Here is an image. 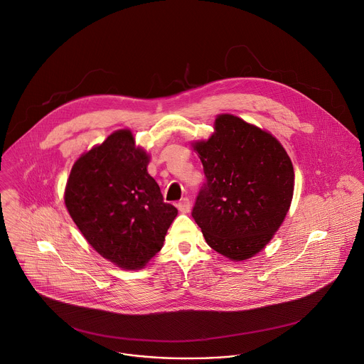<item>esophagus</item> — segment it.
<instances>
[{"instance_id":"esophagus-1","label":"esophagus","mask_w":364,"mask_h":364,"mask_svg":"<svg viewBox=\"0 0 364 364\" xmlns=\"http://www.w3.org/2000/svg\"><path fill=\"white\" fill-rule=\"evenodd\" d=\"M177 207H178V210L181 211V213H190V210H191V203H190V200L187 198V197H184V198H181L180 201H178V204H177Z\"/></svg>"}]
</instances>
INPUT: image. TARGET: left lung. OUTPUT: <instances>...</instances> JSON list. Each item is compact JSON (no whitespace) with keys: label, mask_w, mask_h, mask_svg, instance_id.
<instances>
[{"label":"left lung","mask_w":364,"mask_h":364,"mask_svg":"<svg viewBox=\"0 0 364 364\" xmlns=\"http://www.w3.org/2000/svg\"><path fill=\"white\" fill-rule=\"evenodd\" d=\"M207 181L191 215L218 254L244 261L259 252L289 210L295 173L282 144L232 114L215 119V133L194 144Z\"/></svg>","instance_id":"left-lung-1"}]
</instances>
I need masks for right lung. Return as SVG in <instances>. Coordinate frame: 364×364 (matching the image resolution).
I'll return each instance as SVG.
<instances>
[{
    "label": "right lung",
    "instance_id": "1",
    "mask_svg": "<svg viewBox=\"0 0 364 364\" xmlns=\"http://www.w3.org/2000/svg\"><path fill=\"white\" fill-rule=\"evenodd\" d=\"M147 164L130 130H117L76 160L65 188L66 208L86 241L124 269L143 268L161 250L177 215Z\"/></svg>",
    "mask_w": 364,
    "mask_h": 364
}]
</instances>
